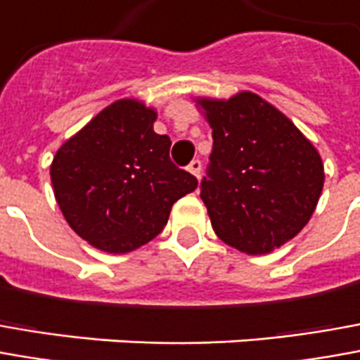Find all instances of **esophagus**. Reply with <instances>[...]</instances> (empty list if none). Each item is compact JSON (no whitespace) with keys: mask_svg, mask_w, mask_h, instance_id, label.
<instances>
[{"mask_svg":"<svg viewBox=\"0 0 360 360\" xmlns=\"http://www.w3.org/2000/svg\"><path fill=\"white\" fill-rule=\"evenodd\" d=\"M188 170H190L195 178H200V174H202V160H200V158H194V160L188 165Z\"/></svg>","mask_w":360,"mask_h":360,"instance_id":"obj_1","label":"esophagus"}]
</instances>
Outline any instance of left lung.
<instances>
[{
  "label": "left lung",
  "mask_w": 360,
  "mask_h": 360,
  "mask_svg": "<svg viewBox=\"0 0 360 360\" xmlns=\"http://www.w3.org/2000/svg\"><path fill=\"white\" fill-rule=\"evenodd\" d=\"M200 103L213 129L200 184L213 231L247 255L278 249L316 210L326 178L321 158L296 125L257 94Z\"/></svg>",
  "instance_id": "left-lung-1"
}]
</instances>
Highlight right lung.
Listing matches in <instances>:
<instances>
[{
	"instance_id": "obj_1",
	"label": "right lung",
	"mask_w": 360,
	"mask_h": 360,
	"mask_svg": "<svg viewBox=\"0 0 360 360\" xmlns=\"http://www.w3.org/2000/svg\"><path fill=\"white\" fill-rule=\"evenodd\" d=\"M156 113L119 100L66 141L51 166L66 221L105 252L139 249L165 229L174 202L198 180L170 160V139L153 131Z\"/></svg>"
}]
</instances>
